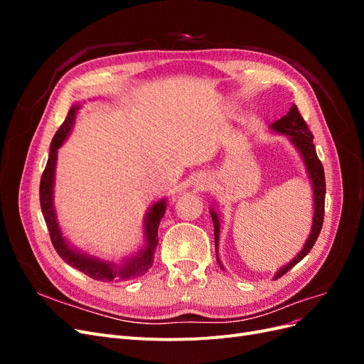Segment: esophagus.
I'll use <instances>...</instances> for the list:
<instances>
[{
  "mask_svg": "<svg viewBox=\"0 0 364 364\" xmlns=\"http://www.w3.org/2000/svg\"><path fill=\"white\" fill-rule=\"evenodd\" d=\"M205 183H206V178H205V179H203V178H199V179H197V183H196V185H199L200 188H203V186H206Z\"/></svg>",
  "mask_w": 364,
  "mask_h": 364,
  "instance_id": "1",
  "label": "esophagus"
}]
</instances>
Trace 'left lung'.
<instances>
[{"label": "left lung", "mask_w": 364, "mask_h": 364, "mask_svg": "<svg viewBox=\"0 0 364 364\" xmlns=\"http://www.w3.org/2000/svg\"><path fill=\"white\" fill-rule=\"evenodd\" d=\"M272 129L274 132H279V134H285V135L291 136V142L297 147V150L301 151V155L304 158L308 174H310V179L313 182V191H314V217H313V229H311L310 238L306 240V243H305L304 249L299 252V255H297L293 261H290L287 264V266L282 267L277 274H274V279H278L282 277V274L287 273L290 269H293L297 262L306 257V253L313 249L318 234H321L322 225H323V215H325L326 185H325L323 165H322L321 159L317 158L316 147L313 144V134H311V130L308 129L305 119L302 118L297 106L293 105L287 115H284L281 119L274 121V123L272 124ZM211 217H213V223H214L215 252H217L220 222H218V215L214 211H211ZM217 261L220 264L218 258H217ZM220 266H222V264H220Z\"/></svg>", "instance_id": "8db88e82"}]
</instances>
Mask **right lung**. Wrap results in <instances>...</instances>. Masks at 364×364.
<instances>
[{"label":"right lung","mask_w":364,"mask_h":364,"mask_svg":"<svg viewBox=\"0 0 364 364\" xmlns=\"http://www.w3.org/2000/svg\"><path fill=\"white\" fill-rule=\"evenodd\" d=\"M79 105L71 106L68 111L67 118L59 127V130L54 135L50 147V156L47 161V167L42 173L41 185H39V200H41V209L43 218L50 232L51 243L59 253V257L68 262L74 269L83 272L87 277L103 281V282H118V281H129L146 274V272L153 266L155 261V250L159 243L158 238V228L161 223V218L165 213V200H161L150 208V211L146 215L144 228H146V241L147 245L144 246L138 255L132 257L127 262H124L121 267H115V264H109L106 261L95 259L91 257H86L85 253H80L74 250L65 238L62 237L60 228L56 220V213H54L53 206V186H54V168H56V159H58V149L63 144V141L67 139L70 130L74 123L75 112L79 111Z\"/></svg>","instance_id":"obj_1"}]
</instances>
